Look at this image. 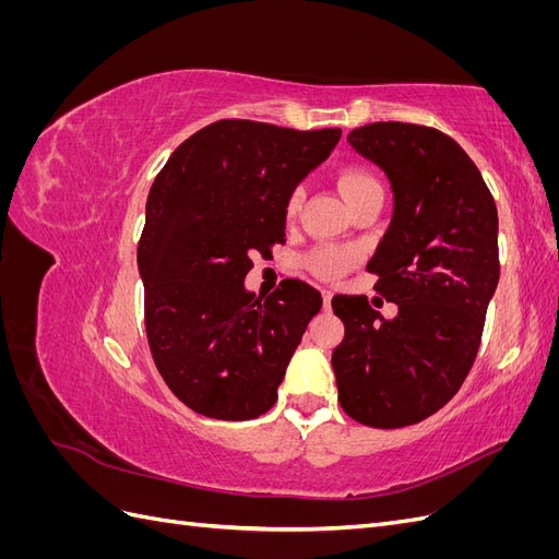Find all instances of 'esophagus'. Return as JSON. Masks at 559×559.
<instances>
[{
	"instance_id": "34e87169",
	"label": "esophagus",
	"mask_w": 559,
	"mask_h": 559,
	"mask_svg": "<svg viewBox=\"0 0 559 559\" xmlns=\"http://www.w3.org/2000/svg\"><path fill=\"white\" fill-rule=\"evenodd\" d=\"M321 298H324V308H329V302H331V298H333V292H331V289H324V292H321Z\"/></svg>"
}]
</instances>
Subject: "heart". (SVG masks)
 Listing matches in <instances>:
<instances>
[{
  "instance_id": "b5f03b06",
  "label": "heart",
  "mask_w": 559,
  "mask_h": 559,
  "mask_svg": "<svg viewBox=\"0 0 559 559\" xmlns=\"http://www.w3.org/2000/svg\"><path fill=\"white\" fill-rule=\"evenodd\" d=\"M337 189H341V195L345 198V202L349 205L352 200H357L366 193L380 191V183L373 175L361 170V167H347V170L337 175ZM300 200H302V191L300 189L292 191L289 200H286V216H289V218L296 216V212L300 207ZM349 263H352L349 253L337 251V249H319L308 259V265L312 267V273H317L319 277H326V280L343 275L345 270L349 267Z\"/></svg>"
}]
</instances>
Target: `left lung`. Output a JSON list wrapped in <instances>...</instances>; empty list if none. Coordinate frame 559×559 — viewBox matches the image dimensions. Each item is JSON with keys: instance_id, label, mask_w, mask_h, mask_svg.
<instances>
[{"instance_id": "left-lung-1", "label": "left lung", "mask_w": 559, "mask_h": 559, "mask_svg": "<svg viewBox=\"0 0 559 559\" xmlns=\"http://www.w3.org/2000/svg\"><path fill=\"white\" fill-rule=\"evenodd\" d=\"M349 146L384 173L392 222L366 270L396 302L384 319L373 298L335 294L345 337L331 366L343 411L396 429L433 415L456 394L478 354L499 284L497 205L478 167L448 134L413 123H370Z\"/></svg>"}]
</instances>
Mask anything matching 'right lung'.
Listing matches in <instances>:
<instances>
[{"mask_svg":"<svg viewBox=\"0 0 559 559\" xmlns=\"http://www.w3.org/2000/svg\"><path fill=\"white\" fill-rule=\"evenodd\" d=\"M341 130L216 121L181 142L151 183L138 247L151 354L173 394L214 419L277 401L321 294L284 280L245 286L251 251L284 240L286 200L329 158Z\"/></svg>","mask_w":559,"mask_h":559,"instance_id":"right-lung-1","label":"right lung"}]
</instances>
